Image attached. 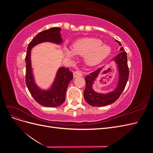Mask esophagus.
I'll use <instances>...</instances> for the list:
<instances>
[{
	"label": "esophagus",
	"instance_id": "esophagus-1",
	"mask_svg": "<svg viewBox=\"0 0 153 153\" xmlns=\"http://www.w3.org/2000/svg\"><path fill=\"white\" fill-rule=\"evenodd\" d=\"M82 76V73L80 71H75L73 72V76L74 78H76L78 76Z\"/></svg>",
	"mask_w": 153,
	"mask_h": 153
}]
</instances>
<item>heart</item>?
<instances>
[{
  "label": "heart",
  "instance_id": "obj_1",
  "mask_svg": "<svg viewBox=\"0 0 153 153\" xmlns=\"http://www.w3.org/2000/svg\"><path fill=\"white\" fill-rule=\"evenodd\" d=\"M111 52V48L103 41L96 38H86L77 41L73 44V48H64L66 56L73 58L75 54L85 56V62L90 66L100 63Z\"/></svg>",
  "mask_w": 153,
  "mask_h": 153
}]
</instances>
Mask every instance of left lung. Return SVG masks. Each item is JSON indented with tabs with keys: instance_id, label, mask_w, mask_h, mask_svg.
<instances>
[{
	"instance_id": "8db88e82",
	"label": "left lung",
	"mask_w": 153,
	"mask_h": 153,
	"mask_svg": "<svg viewBox=\"0 0 153 153\" xmlns=\"http://www.w3.org/2000/svg\"><path fill=\"white\" fill-rule=\"evenodd\" d=\"M115 41L121 46V48L119 50L120 53L112 60L117 64L119 73V80L115 89L108 93H99L92 89L94 82L103 68L90 73L89 75L86 76L85 78L86 86L84 92V99L88 104L92 106H105L114 103L121 94L128 82L129 68L128 66L127 54L121 43L117 40Z\"/></svg>"
}]
</instances>
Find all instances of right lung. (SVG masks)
Listing matches in <instances>:
<instances>
[{
	"label": "right lung",
	"mask_w": 153,
	"mask_h": 153,
	"mask_svg": "<svg viewBox=\"0 0 153 153\" xmlns=\"http://www.w3.org/2000/svg\"><path fill=\"white\" fill-rule=\"evenodd\" d=\"M61 30L59 27H53L39 32L29 44L25 57L27 87L36 102L47 107H57L64 102L68 84L73 78V73L68 68H59L52 85L47 90L41 89L35 82L31 66V50L36 45L44 42L61 45L62 43Z\"/></svg>",
	"instance_id": "obj_1"
}]
</instances>
